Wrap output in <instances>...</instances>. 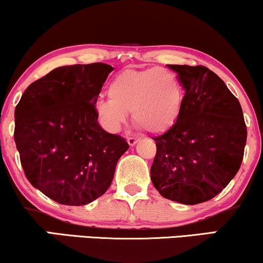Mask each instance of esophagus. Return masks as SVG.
Wrapping results in <instances>:
<instances>
[{
  "label": "esophagus",
  "instance_id": "1",
  "mask_svg": "<svg viewBox=\"0 0 263 263\" xmlns=\"http://www.w3.org/2000/svg\"><path fill=\"white\" fill-rule=\"evenodd\" d=\"M139 141L138 138H135V137H129V138H127V143H128V145L129 147H134V145L136 144V143H137Z\"/></svg>",
  "mask_w": 263,
  "mask_h": 263
}]
</instances>
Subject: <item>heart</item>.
I'll list each match as a JSON object with an SVG mask.
<instances>
[{
	"label": "heart",
	"mask_w": 263,
	"mask_h": 263,
	"mask_svg": "<svg viewBox=\"0 0 263 263\" xmlns=\"http://www.w3.org/2000/svg\"><path fill=\"white\" fill-rule=\"evenodd\" d=\"M108 96L96 103V112L111 134L120 131L129 111L136 125L155 135L171 129L183 112L181 81L165 69H126L111 80Z\"/></svg>",
	"instance_id": "b5f03b06"
}]
</instances>
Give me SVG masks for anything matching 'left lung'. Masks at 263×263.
<instances>
[{
    "label": "left lung",
    "mask_w": 263,
    "mask_h": 263,
    "mask_svg": "<svg viewBox=\"0 0 263 263\" xmlns=\"http://www.w3.org/2000/svg\"><path fill=\"white\" fill-rule=\"evenodd\" d=\"M184 88L181 119L153 138L151 179L166 199L185 205L220 194L240 168L247 125L240 103L206 66L170 65Z\"/></svg>",
    "instance_id": "left-lung-1"
}]
</instances>
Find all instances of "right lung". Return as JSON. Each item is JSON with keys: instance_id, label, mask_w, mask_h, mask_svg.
<instances>
[{"instance_id": "add662e5", "label": "right lung", "mask_w": 263, "mask_h": 263, "mask_svg": "<svg viewBox=\"0 0 263 263\" xmlns=\"http://www.w3.org/2000/svg\"><path fill=\"white\" fill-rule=\"evenodd\" d=\"M112 70L104 63L59 66L32 82L15 107L14 141L26 178L62 205L104 194L128 149L97 121L95 104Z\"/></svg>"}]
</instances>
